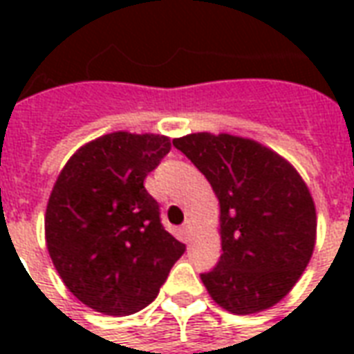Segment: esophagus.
Returning a JSON list of instances; mask_svg holds the SVG:
<instances>
[{
	"mask_svg": "<svg viewBox=\"0 0 354 354\" xmlns=\"http://www.w3.org/2000/svg\"><path fill=\"white\" fill-rule=\"evenodd\" d=\"M182 235H184L185 243H187V241L192 239V222H189V220H187V222L182 225Z\"/></svg>",
	"mask_w": 354,
	"mask_h": 354,
	"instance_id": "obj_1",
	"label": "esophagus"
}]
</instances>
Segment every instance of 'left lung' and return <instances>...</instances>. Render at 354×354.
<instances>
[{"label":"left lung","instance_id":"obj_1","mask_svg":"<svg viewBox=\"0 0 354 354\" xmlns=\"http://www.w3.org/2000/svg\"><path fill=\"white\" fill-rule=\"evenodd\" d=\"M172 144L220 201L222 256L201 274L210 297L235 315L279 304L299 281L317 241V210L304 178L256 140L193 132Z\"/></svg>","mask_w":354,"mask_h":354}]
</instances>
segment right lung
Returning <instances> with one entry per match:
<instances>
[{
    "label": "right lung",
    "mask_w": 354,
    "mask_h": 354,
    "mask_svg": "<svg viewBox=\"0 0 354 354\" xmlns=\"http://www.w3.org/2000/svg\"><path fill=\"white\" fill-rule=\"evenodd\" d=\"M169 151L162 134L109 132L81 146L58 174L45 212L47 250L66 288L94 311L144 309L185 252L144 187Z\"/></svg>",
    "instance_id": "obj_1"
}]
</instances>
